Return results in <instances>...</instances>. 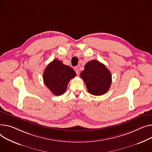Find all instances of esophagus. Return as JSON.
<instances>
[{
  "label": "esophagus",
  "mask_w": 152,
  "mask_h": 152,
  "mask_svg": "<svg viewBox=\"0 0 152 152\" xmlns=\"http://www.w3.org/2000/svg\"><path fill=\"white\" fill-rule=\"evenodd\" d=\"M74 69H75V72L76 73V74L78 75L79 74V68H78L77 66H76V67H75V68H74Z\"/></svg>",
  "instance_id": "obj_1"
}]
</instances>
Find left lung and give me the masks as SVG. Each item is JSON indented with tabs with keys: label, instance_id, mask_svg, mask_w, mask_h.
Wrapping results in <instances>:
<instances>
[{
	"label": "left lung",
	"instance_id": "1",
	"mask_svg": "<svg viewBox=\"0 0 152 152\" xmlns=\"http://www.w3.org/2000/svg\"><path fill=\"white\" fill-rule=\"evenodd\" d=\"M80 76L84 80L88 92L96 96L106 94L112 83L110 72L104 64L96 60L87 63Z\"/></svg>",
	"mask_w": 152,
	"mask_h": 152
}]
</instances>
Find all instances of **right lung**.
Listing matches in <instances>:
<instances>
[{"instance_id":"right-lung-1","label":"right lung","mask_w":152,"mask_h":152,"mask_svg":"<svg viewBox=\"0 0 152 152\" xmlns=\"http://www.w3.org/2000/svg\"><path fill=\"white\" fill-rule=\"evenodd\" d=\"M76 75L72 68L63 64L58 59H54L45 69L43 80L50 92L58 96L65 92L69 81Z\"/></svg>"}]
</instances>
